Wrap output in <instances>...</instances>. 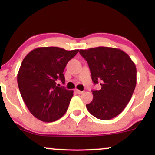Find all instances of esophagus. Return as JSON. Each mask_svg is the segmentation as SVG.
I'll list each match as a JSON object with an SVG mask.
<instances>
[{
	"instance_id": "34e87169",
	"label": "esophagus",
	"mask_w": 155,
	"mask_h": 155,
	"mask_svg": "<svg viewBox=\"0 0 155 155\" xmlns=\"http://www.w3.org/2000/svg\"><path fill=\"white\" fill-rule=\"evenodd\" d=\"M75 92L77 94H79V95H81V94L83 93V91H81V90H75Z\"/></svg>"
}]
</instances>
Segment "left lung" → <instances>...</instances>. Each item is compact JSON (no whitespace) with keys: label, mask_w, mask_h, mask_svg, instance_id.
Segmentation results:
<instances>
[{"label":"left lung","mask_w":155,"mask_h":155,"mask_svg":"<svg viewBox=\"0 0 155 155\" xmlns=\"http://www.w3.org/2000/svg\"><path fill=\"white\" fill-rule=\"evenodd\" d=\"M87 62L93 83L101 90H92L93 99L86 105L90 114L109 120L124 109L136 85V68L124 51L116 48L98 47L80 49Z\"/></svg>","instance_id":"8db88e82"}]
</instances>
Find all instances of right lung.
Masks as SVG:
<instances>
[{
  "label": "right lung",
  "mask_w": 155,
  "mask_h": 155,
  "mask_svg": "<svg viewBox=\"0 0 155 155\" xmlns=\"http://www.w3.org/2000/svg\"><path fill=\"white\" fill-rule=\"evenodd\" d=\"M78 52L79 49L38 47L22 60L17 83L25 104L35 118L51 122L67 111L74 91L58 86L57 81L65 83L64 69Z\"/></svg>",
  "instance_id": "add662e5"
}]
</instances>
